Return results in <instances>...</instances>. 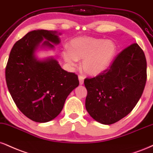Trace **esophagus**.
<instances>
[{
    "label": "esophagus",
    "instance_id": "34e87169",
    "mask_svg": "<svg viewBox=\"0 0 153 153\" xmlns=\"http://www.w3.org/2000/svg\"><path fill=\"white\" fill-rule=\"evenodd\" d=\"M78 80H79V83L80 85H82L84 82V78L82 75H78Z\"/></svg>",
    "mask_w": 153,
    "mask_h": 153
}]
</instances>
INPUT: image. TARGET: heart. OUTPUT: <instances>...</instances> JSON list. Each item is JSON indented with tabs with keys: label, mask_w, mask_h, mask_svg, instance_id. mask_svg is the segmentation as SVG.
<instances>
[{
	"label": "heart",
	"mask_w": 153,
	"mask_h": 153,
	"mask_svg": "<svg viewBox=\"0 0 153 153\" xmlns=\"http://www.w3.org/2000/svg\"><path fill=\"white\" fill-rule=\"evenodd\" d=\"M116 52L117 45L113 40L80 36L70 41L69 48L62 50L61 56L71 67L76 66L79 59H82V71L96 76L110 67Z\"/></svg>",
	"instance_id": "b5f03b06"
}]
</instances>
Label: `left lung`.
<instances>
[{"label": "left lung", "mask_w": 153, "mask_h": 153, "mask_svg": "<svg viewBox=\"0 0 153 153\" xmlns=\"http://www.w3.org/2000/svg\"><path fill=\"white\" fill-rule=\"evenodd\" d=\"M145 53L133 43L117 55L110 69L86 78L85 108L97 122L111 125L128 115L137 103L146 83Z\"/></svg>", "instance_id": "1"}]
</instances>
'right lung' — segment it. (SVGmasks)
Instances as JSON below:
<instances>
[{"mask_svg":"<svg viewBox=\"0 0 153 153\" xmlns=\"http://www.w3.org/2000/svg\"><path fill=\"white\" fill-rule=\"evenodd\" d=\"M60 35L47 30L27 33L14 44L5 68L7 86L16 106L37 123L56 118L79 85L77 75L64 71L56 58L36 56L38 49H54L60 43Z\"/></svg>","mask_w":153,"mask_h":153,"instance_id":"obj_1","label":"right lung"}]
</instances>
